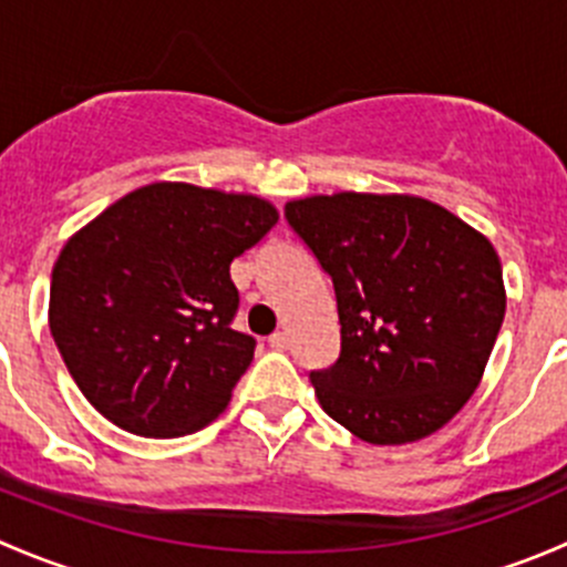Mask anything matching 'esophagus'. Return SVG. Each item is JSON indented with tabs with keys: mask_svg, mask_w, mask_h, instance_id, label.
Here are the masks:
<instances>
[{
	"mask_svg": "<svg viewBox=\"0 0 567 567\" xmlns=\"http://www.w3.org/2000/svg\"><path fill=\"white\" fill-rule=\"evenodd\" d=\"M268 346H271L274 351H285V348L290 346V337H288V331H274V334L268 337Z\"/></svg>",
	"mask_w": 567,
	"mask_h": 567,
	"instance_id": "obj_1",
	"label": "esophagus"
}]
</instances>
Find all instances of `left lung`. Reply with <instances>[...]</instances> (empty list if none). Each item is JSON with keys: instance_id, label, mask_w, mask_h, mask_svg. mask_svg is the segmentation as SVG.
Wrapping results in <instances>:
<instances>
[{"instance_id": "1", "label": "left lung", "mask_w": 567, "mask_h": 567, "mask_svg": "<svg viewBox=\"0 0 567 567\" xmlns=\"http://www.w3.org/2000/svg\"><path fill=\"white\" fill-rule=\"evenodd\" d=\"M285 219L334 285L340 357L310 373L326 414L368 444L447 425L505 320L488 238L411 194H318L285 205Z\"/></svg>"}]
</instances>
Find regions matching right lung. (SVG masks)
<instances>
[{"label": "right lung", "instance_id": "obj_1", "mask_svg": "<svg viewBox=\"0 0 567 567\" xmlns=\"http://www.w3.org/2000/svg\"><path fill=\"white\" fill-rule=\"evenodd\" d=\"M277 219L255 194L164 181L71 236L51 271V337L109 422L175 439L225 411L255 357V337L230 326V262Z\"/></svg>", "mask_w": 567, "mask_h": 567}]
</instances>
